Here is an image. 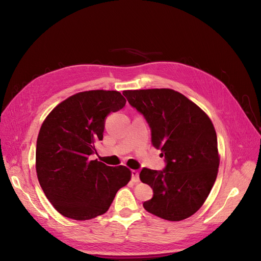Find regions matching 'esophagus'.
Returning <instances> with one entry per match:
<instances>
[{"mask_svg": "<svg viewBox=\"0 0 261 261\" xmlns=\"http://www.w3.org/2000/svg\"><path fill=\"white\" fill-rule=\"evenodd\" d=\"M132 180L134 183H138L139 181V173L137 170H132Z\"/></svg>", "mask_w": 261, "mask_h": 261, "instance_id": "obj_1", "label": "esophagus"}]
</instances>
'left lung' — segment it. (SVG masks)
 Masks as SVG:
<instances>
[{"mask_svg": "<svg viewBox=\"0 0 261 261\" xmlns=\"http://www.w3.org/2000/svg\"><path fill=\"white\" fill-rule=\"evenodd\" d=\"M123 94L145 117L151 143L165 161L161 171L144 168L140 172V180L153 191L144 208L169 221L189 218L207 199L218 174L212 122L198 106L172 89L126 90Z\"/></svg>", "mask_w": 261, "mask_h": 261, "instance_id": "1", "label": "left lung"}]
</instances>
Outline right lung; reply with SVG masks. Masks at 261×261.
<instances>
[{
    "mask_svg": "<svg viewBox=\"0 0 261 261\" xmlns=\"http://www.w3.org/2000/svg\"><path fill=\"white\" fill-rule=\"evenodd\" d=\"M118 91L76 93L55 107L37 139L36 170L46 198L62 216L89 220L103 215L132 173L91 160L103 139L106 118L125 107Z\"/></svg>",
    "mask_w": 261,
    "mask_h": 261,
    "instance_id": "add662e5",
    "label": "right lung"
}]
</instances>
